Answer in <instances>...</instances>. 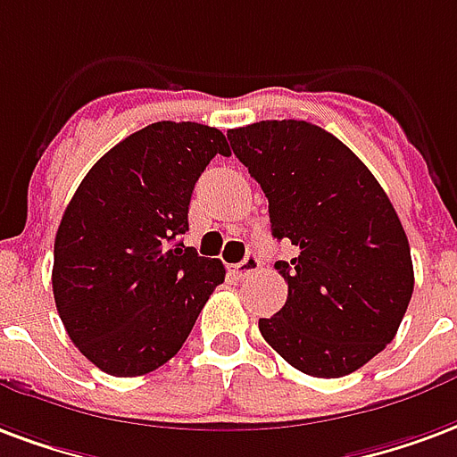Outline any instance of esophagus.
Segmentation results:
<instances>
[{
	"mask_svg": "<svg viewBox=\"0 0 457 457\" xmlns=\"http://www.w3.org/2000/svg\"><path fill=\"white\" fill-rule=\"evenodd\" d=\"M235 269H237L239 278H249V276H254V273L262 269V259H259L254 252H249V254H246L245 259L235 266Z\"/></svg>",
	"mask_w": 457,
	"mask_h": 457,
	"instance_id": "obj_1",
	"label": "esophagus"
}]
</instances>
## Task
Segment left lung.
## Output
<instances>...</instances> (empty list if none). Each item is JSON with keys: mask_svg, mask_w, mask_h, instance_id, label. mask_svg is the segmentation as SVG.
<instances>
[{"mask_svg": "<svg viewBox=\"0 0 457 457\" xmlns=\"http://www.w3.org/2000/svg\"><path fill=\"white\" fill-rule=\"evenodd\" d=\"M269 198L271 235L295 246L276 262L288 300L259 332L312 378L366 366L395 339L414 269L397 212L370 169L320 125L259 120L228 130Z\"/></svg>", "mask_w": 457, "mask_h": 457, "instance_id": "8db88e82", "label": "left lung"}]
</instances>
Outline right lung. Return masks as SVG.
<instances>
[{
    "label": "right lung",
    "mask_w": 457,
    "mask_h": 457,
    "mask_svg": "<svg viewBox=\"0 0 457 457\" xmlns=\"http://www.w3.org/2000/svg\"><path fill=\"white\" fill-rule=\"evenodd\" d=\"M225 135L162 120L108 150L74 191L55 235L53 295L77 349L104 373L135 378L177 356L220 259L184 246L188 203Z\"/></svg>",
    "instance_id": "obj_1"
}]
</instances>
